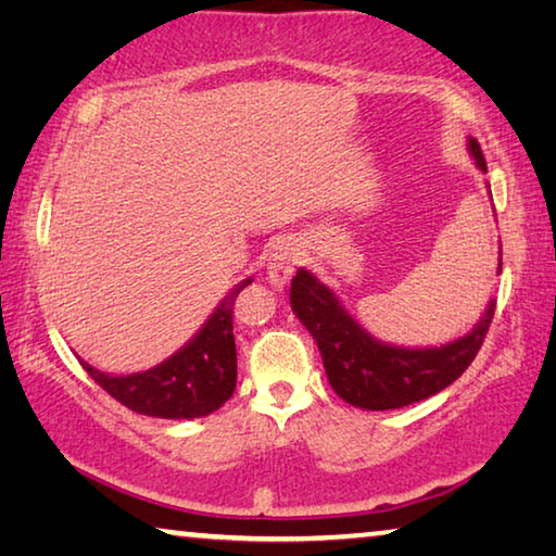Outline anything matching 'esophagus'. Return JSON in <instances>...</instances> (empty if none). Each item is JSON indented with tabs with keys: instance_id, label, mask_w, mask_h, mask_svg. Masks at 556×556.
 <instances>
[{
	"instance_id": "1",
	"label": "esophagus",
	"mask_w": 556,
	"mask_h": 556,
	"mask_svg": "<svg viewBox=\"0 0 556 556\" xmlns=\"http://www.w3.org/2000/svg\"><path fill=\"white\" fill-rule=\"evenodd\" d=\"M298 263V245L293 241H278L268 255V283L283 288L293 276Z\"/></svg>"
}]
</instances>
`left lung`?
<instances>
[{
    "label": "left lung",
    "instance_id": "8db88e82",
    "mask_svg": "<svg viewBox=\"0 0 556 556\" xmlns=\"http://www.w3.org/2000/svg\"><path fill=\"white\" fill-rule=\"evenodd\" d=\"M469 156L486 174L480 143L467 141ZM492 195V193H490ZM502 273V253L497 276ZM290 307L318 343L332 390L363 409H397L452 386L475 361L494 315V298L467 336L440 348H403L370 336L332 290L311 270L298 268L290 283Z\"/></svg>",
    "mask_w": 556,
    "mask_h": 556
}]
</instances>
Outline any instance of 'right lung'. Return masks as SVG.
<instances>
[{"label": "right lung", "instance_id": "obj_1", "mask_svg": "<svg viewBox=\"0 0 556 556\" xmlns=\"http://www.w3.org/2000/svg\"><path fill=\"white\" fill-rule=\"evenodd\" d=\"M253 278L233 286L189 343L151 370L111 375L81 361L84 370L111 397L139 415L193 420L216 413L236 390L233 303Z\"/></svg>", "mask_w": 556, "mask_h": 556}]
</instances>
